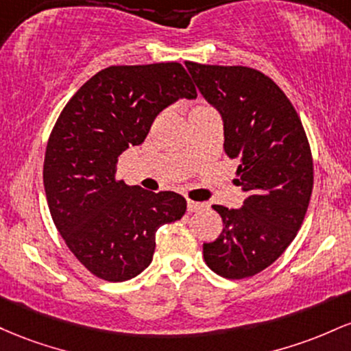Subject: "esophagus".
Segmentation results:
<instances>
[{"instance_id":"1","label":"esophagus","mask_w":351,"mask_h":351,"mask_svg":"<svg viewBox=\"0 0 351 351\" xmlns=\"http://www.w3.org/2000/svg\"><path fill=\"white\" fill-rule=\"evenodd\" d=\"M206 206H204L202 202H194V200H187V210L189 212H197L200 210V208H204Z\"/></svg>"}]
</instances>
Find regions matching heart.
Here are the masks:
<instances>
[{"label": "heart", "mask_w": 351, "mask_h": 351, "mask_svg": "<svg viewBox=\"0 0 351 351\" xmlns=\"http://www.w3.org/2000/svg\"><path fill=\"white\" fill-rule=\"evenodd\" d=\"M200 108H204V106H197V108L192 109V111H195V109H200Z\"/></svg>", "instance_id": "obj_1"}]
</instances>
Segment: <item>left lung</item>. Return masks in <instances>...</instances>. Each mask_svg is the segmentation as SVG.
<instances>
[{
  "instance_id": "8db88e82",
  "label": "left lung",
  "mask_w": 351,
  "mask_h": 351,
  "mask_svg": "<svg viewBox=\"0 0 351 351\" xmlns=\"http://www.w3.org/2000/svg\"><path fill=\"white\" fill-rule=\"evenodd\" d=\"M202 96L223 119V149L239 162L242 208L214 206L223 228L204 243V261L240 280L271 265L302 227L313 189V159L285 93L257 69L186 62Z\"/></svg>"
}]
</instances>
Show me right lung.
<instances>
[{
  "mask_svg": "<svg viewBox=\"0 0 351 351\" xmlns=\"http://www.w3.org/2000/svg\"><path fill=\"white\" fill-rule=\"evenodd\" d=\"M195 96L180 62L109 66L59 114L43 165L46 199L66 245L102 280L124 282L147 269L157 228L186 214L182 195L125 186L116 164L129 145L144 143L164 108Z\"/></svg>",
  "mask_w": 351,
  "mask_h": 351,
  "instance_id": "1",
  "label": "right lung"
}]
</instances>
